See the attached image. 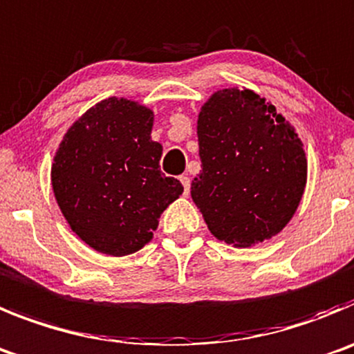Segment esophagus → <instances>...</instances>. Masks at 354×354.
Masks as SVG:
<instances>
[{
	"mask_svg": "<svg viewBox=\"0 0 354 354\" xmlns=\"http://www.w3.org/2000/svg\"><path fill=\"white\" fill-rule=\"evenodd\" d=\"M180 183H183L184 187V194H189V187H191V180L187 175H180Z\"/></svg>",
	"mask_w": 354,
	"mask_h": 354,
	"instance_id": "34e87169",
	"label": "esophagus"
}]
</instances>
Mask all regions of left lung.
<instances>
[{
	"label": "left lung",
	"mask_w": 354,
	"mask_h": 354,
	"mask_svg": "<svg viewBox=\"0 0 354 354\" xmlns=\"http://www.w3.org/2000/svg\"><path fill=\"white\" fill-rule=\"evenodd\" d=\"M202 170L191 198L210 233L235 248L277 235L297 212L307 160L295 128L249 89L216 91L198 113Z\"/></svg>",
	"instance_id": "left-lung-1"
}]
</instances>
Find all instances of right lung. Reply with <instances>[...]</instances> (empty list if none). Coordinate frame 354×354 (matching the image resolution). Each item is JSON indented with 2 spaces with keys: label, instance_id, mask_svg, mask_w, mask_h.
<instances>
[{
  "label": "right lung",
  "instance_id": "1",
  "mask_svg": "<svg viewBox=\"0 0 354 354\" xmlns=\"http://www.w3.org/2000/svg\"><path fill=\"white\" fill-rule=\"evenodd\" d=\"M154 113L126 98L96 103L73 122L50 170L70 228L95 251L137 252L184 187L160 170L163 147L151 140Z\"/></svg>",
  "mask_w": 354,
  "mask_h": 354
}]
</instances>
